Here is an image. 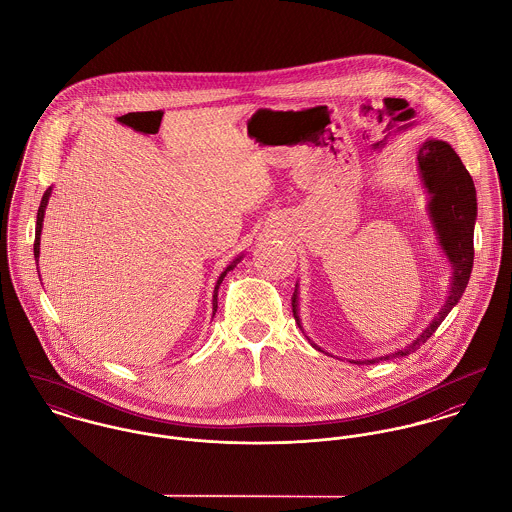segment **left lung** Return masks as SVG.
Wrapping results in <instances>:
<instances>
[{
  "label": "left lung",
  "mask_w": 512,
  "mask_h": 512,
  "mask_svg": "<svg viewBox=\"0 0 512 512\" xmlns=\"http://www.w3.org/2000/svg\"><path fill=\"white\" fill-rule=\"evenodd\" d=\"M418 167L424 181V187L430 193V219L438 232L439 246L445 252L447 260L451 262L453 278L451 288L445 305L441 307L434 321L426 327V331L406 345L404 349H398L390 355L376 357V359H365V361H349L353 365H374L378 361H390L398 357H408L410 353L418 351L438 329L441 321L447 317V313L457 305L459 297L465 292L471 268H473V230H475V219H477V193L473 179L465 165L461 163L459 155L453 151V147L441 140H428L418 151ZM293 317L295 323L301 327L299 315H297V286L292 297ZM309 339V337H307ZM309 343L321 351L311 339Z\"/></svg>",
  "instance_id": "8db88e82"
}]
</instances>
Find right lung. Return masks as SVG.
Returning <instances> with one entry per match:
<instances>
[{"mask_svg": "<svg viewBox=\"0 0 512 512\" xmlns=\"http://www.w3.org/2000/svg\"><path fill=\"white\" fill-rule=\"evenodd\" d=\"M49 197H51V187L45 191V195H43V199H41V207H39V211H37V226H35V244H33V254H35V260L39 258V244H41V228H43V217H45V207H47V203H49ZM242 260V256H238L236 260H232L226 268H224V272L220 274L219 280H217V286H215V293H213V315H215V311H217V307H219V301H217V297H219V286L222 284V280H224V276L230 272V270H234V266L238 264Z\"/></svg>", "mask_w": 512, "mask_h": 512, "instance_id": "obj_1", "label": "right lung"}]
</instances>
